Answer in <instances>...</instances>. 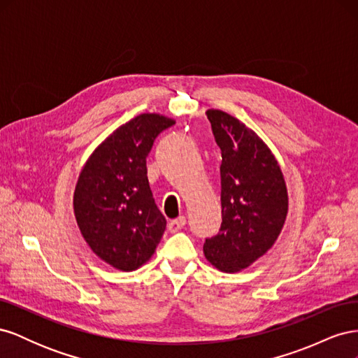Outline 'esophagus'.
<instances>
[{
    "label": "esophagus",
    "instance_id": "1",
    "mask_svg": "<svg viewBox=\"0 0 358 358\" xmlns=\"http://www.w3.org/2000/svg\"><path fill=\"white\" fill-rule=\"evenodd\" d=\"M185 224H187V218H185V216H179V218L171 220V221L169 222V230H170L171 233H176V231L182 230L183 225H185Z\"/></svg>",
    "mask_w": 358,
    "mask_h": 358
}]
</instances>
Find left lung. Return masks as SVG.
I'll list each match as a JSON object with an SVG mask.
<instances>
[{
  "instance_id": "1",
  "label": "left lung",
  "mask_w": 358,
  "mask_h": 358,
  "mask_svg": "<svg viewBox=\"0 0 358 358\" xmlns=\"http://www.w3.org/2000/svg\"><path fill=\"white\" fill-rule=\"evenodd\" d=\"M206 113L222 155V224L203 252L215 268L236 273L275 245L288 215V189L276 157L254 129L227 112Z\"/></svg>"
}]
</instances>
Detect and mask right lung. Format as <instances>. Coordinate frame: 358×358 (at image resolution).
Listing matches in <instances>:
<instances>
[{"label":"right lung","mask_w":358,"mask_h":358,"mask_svg":"<svg viewBox=\"0 0 358 358\" xmlns=\"http://www.w3.org/2000/svg\"><path fill=\"white\" fill-rule=\"evenodd\" d=\"M176 121L142 113L94 149L74 188L73 209L91 251L122 272L146 264L166 230L149 188L146 157L155 137Z\"/></svg>","instance_id":"obj_1"}]
</instances>
